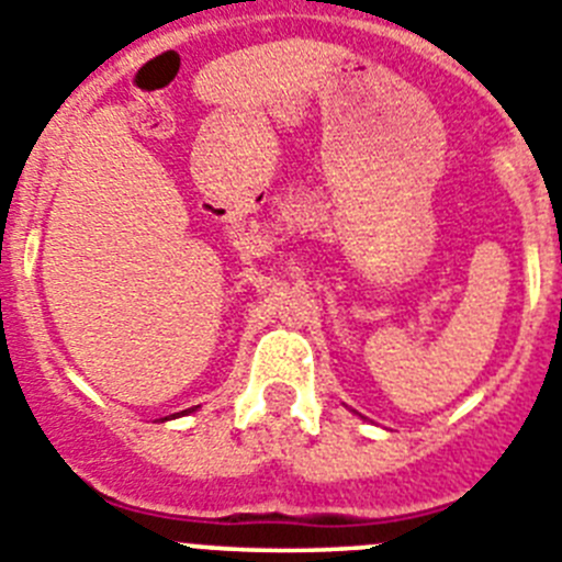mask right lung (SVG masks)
Here are the masks:
<instances>
[{"label": "right lung", "instance_id": "1", "mask_svg": "<svg viewBox=\"0 0 562 562\" xmlns=\"http://www.w3.org/2000/svg\"><path fill=\"white\" fill-rule=\"evenodd\" d=\"M182 414H186V411H182Z\"/></svg>", "mask_w": 562, "mask_h": 562}]
</instances>
